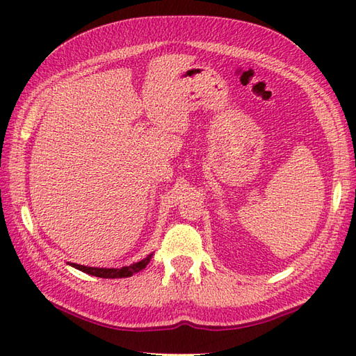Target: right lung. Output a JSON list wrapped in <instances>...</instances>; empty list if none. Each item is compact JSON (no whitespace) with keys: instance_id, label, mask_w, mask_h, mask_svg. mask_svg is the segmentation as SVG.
<instances>
[{"instance_id":"obj_1","label":"right lung","mask_w":356,"mask_h":356,"mask_svg":"<svg viewBox=\"0 0 356 356\" xmlns=\"http://www.w3.org/2000/svg\"><path fill=\"white\" fill-rule=\"evenodd\" d=\"M153 253H150L147 258L140 259L139 262L131 264V266L127 267H121V268H97V267H86V266H80V264H70L71 267L77 268L83 273H88L90 276H97V277H104V279H120V277H129L134 276L135 273L144 270L148 262H150Z\"/></svg>"}]
</instances>
